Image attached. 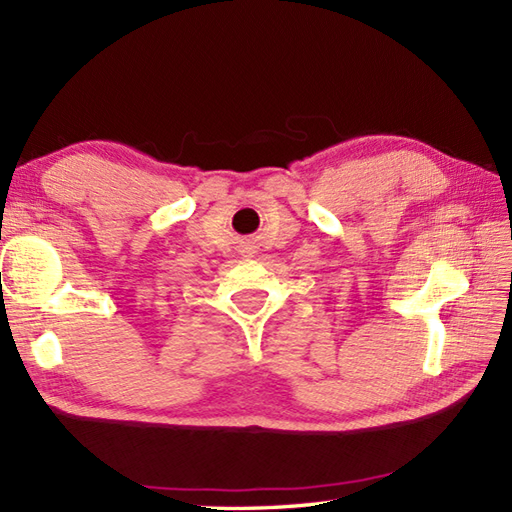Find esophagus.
Masks as SVG:
<instances>
[{
	"label": "esophagus",
	"mask_w": 512,
	"mask_h": 512,
	"mask_svg": "<svg viewBox=\"0 0 512 512\" xmlns=\"http://www.w3.org/2000/svg\"><path fill=\"white\" fill-rule=\"evenodd\" d=\"M253 253H255V250H253V248H248V250H246V255H253Z\"/></svg>",
	"instance_id": "obj_1"
}]
</instances>
